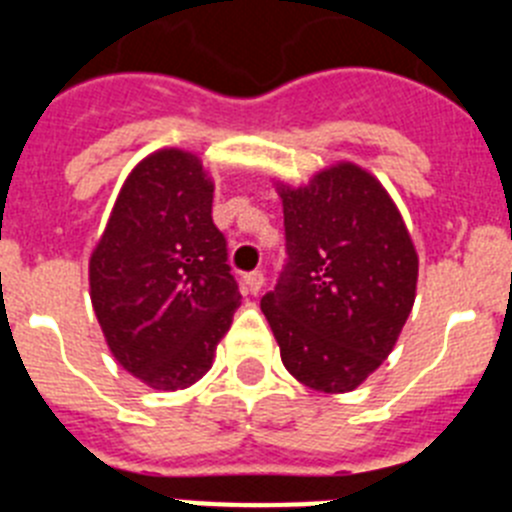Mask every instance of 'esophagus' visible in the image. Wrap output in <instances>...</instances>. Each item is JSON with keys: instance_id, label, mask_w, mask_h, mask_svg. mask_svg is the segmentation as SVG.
<instances>
[{"instance_id": "1", "label": "esophagus", "mask_w": 512, "mask_h": 512, "mask_svg": "<svg viewBox=\"0 0 512 512\" xmlns=\"http://www.w3.org/2000/svg\"><path fill=\"white\" fill-rule=\"evenodd\" d=\"M243 282H246V287L251 295H259V289L264 287V274H261V271H251V274H246V277H243Z\"/></svg>"}]
</instances>
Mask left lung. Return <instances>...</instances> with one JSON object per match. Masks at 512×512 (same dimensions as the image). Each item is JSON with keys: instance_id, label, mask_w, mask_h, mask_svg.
<instances>
[{"instance_id": "obj_1", "label": "left lung", "mask_w": 512, "mask_h": 512, "mask_svg": "<svg viewBox=\"0 0 512 512\" xmlns=\"http://www.w3.org/2000/svg\"><path fill=\"white\" fill-rule=\"evenodd\" d=\"M289 261L264 295L287 372L310 390H356L392 354L418 287V251L390 192L354 161L300 187L277 182Z\"/></svg>"}]
</instances>
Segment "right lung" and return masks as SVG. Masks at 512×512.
<instances>
[{"label":"right lung","mask_w":512,"mask_h":512,"mask_svg":"<svg viewBox=\"0 0 512 512\" xmlns=\"http://www.w3.org/2000/svg\"><path fill=\"white\" fill-rule=\"evenodd\" d=\"M212 192L197 153H148L122 182L89 256L104 341L151 390L200 382L241 305L225 238L212 223Z\"/></svg>","instance_id":"right-lung-1"}]
</instances>
